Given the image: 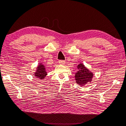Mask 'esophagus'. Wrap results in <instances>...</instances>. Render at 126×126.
Masks as SVG:
<instances>
[{
    "label": "esophagus",
    "instance_id": "34e87169",
    "mask_svg": "<svg viewBox=\"0 0 126 126\" xmlns=\"http://www.w3.org/2000/svg\"><path fill=\"white\" fill-rule=\"evenodd\" d=\"M59 63L60 65H64L65 63V61L63 60H59Z\"/></svg>",
    "mask_w": 126,
    "mask_h": 126
}]
</instances>
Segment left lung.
Returning <instances> with one entry per match:
<instances>
[{
    "label": "left lung",
    "instance_id": "1",
    "mask_svg": "<svg viewBox=\"0 0 126 126\" xmlns=\"http://www.w3.org/2000/svg\"><path fill=\"white\" fill-rule=\"evenodd\" d=\"M78 70L75 74L76 82L78 85L83 86L92 81L94 74L90 71L82 63H80L77 66Z\"/></svg>",
    "mask_w": 126,
    "mask_h": 126
}]
</instances>
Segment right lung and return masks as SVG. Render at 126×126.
Returning a JSON list of instances; mask_svg holds the SVG:
<instances>
[{"mask_svg": "<svg viewBox=\"0 0 126 126\" xmlns=\"http://www.w3.org/2000/svg\"><path fill=\"white\" fill-rule=\"evenodd\" d=\"M36 68V70L34 73V77L41 80L44 79L47 75L46 66L43 63H40Z\"/></svg>", "mask_w": 126, "mask_h": 126, "instance_id": "obj_1", "label": "right lung"}]
</instances>
